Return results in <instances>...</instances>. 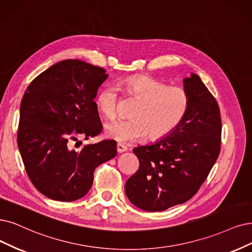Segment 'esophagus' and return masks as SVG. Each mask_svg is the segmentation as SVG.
Returning <instances> with one entry per match:
<instances>
[{
  "label": "esophagus",
  "instance_id": "1",
  "mask_svg": "<svg viewBox=\"0 0 252 252\" xmlns=\"http://www.w3.org/2000/svg\"><path fill=\"white\" fill-rule=\"evenodd\" d=\"M116 148H117V153H118V154H123V153H125V152L127 151V147H126V145H124V144H120V143L117 144Z\"/></svg>",
  "mask_w": 252,
  "mask_h": 252
}]
</instances>
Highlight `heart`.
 Instances as JSON below:
<instances>
[{
    "label": "heart",
    "mask_w": 252,
    "mask_h": 252,
    "mask_svg": "<svg viewBox=\"0 0 252 252\" xmlns=\"http://www.w3.org/2000/svg\"><path fill=\"white\" fill-rule=\"evenodd\" d=\"M121 85L139 102L132 112L133 118L117 119L106 125V135L118 142H134L146 134L152 139L163 138L179 126L187 113L189 97L182 87L166 86L142 74L126 79ZM96 104L102 115L113 118L116 115V88H102Z\"/></svg>",
    "instance_id": "heart-1"
}]
</instances>
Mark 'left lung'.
Here are the masks:
<instances>
[{"mask_svg":"<svg viewBox=\"0 0 252 252\" xmlns=\"http://www.w3.org/2000/svg\"><path fill=\"white\" fill-rule=\"evenodd\" d=\"M183 84L189 106L179 126L133 150L140 166L125 190L134 206L147 212H162L193 197L220 153L221 117L215 97L196 73Z\"/></svg>","mask_w":252,"mask_h":252,"instance_id":"1","label":"left lung"}]
</instances>
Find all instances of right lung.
<instances>
[{"label":"right lung","mask_w":252,"mask_h":252,"mask_svg":"<svg viewBox=\"0 0 252 252\" xmlns=\"http://www.w3.org/2000/svg\"><path fill=\"white\" fill-rule=\"evenodd\" d=\"M108 76L89 63L64 60L28 86L21 102L17 145L28 176L46 197L73 201L85 196L94 169L116 156L114 140L72 148L79 137L87 140L101 132L94 98Z\"/></svg>","instance_id":"obj_1"}]
</instances>
